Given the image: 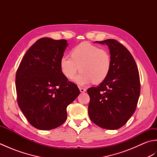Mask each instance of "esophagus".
Masks as SVG:
<instances>
[{"label":"esophagus","instance_id":"34e87169","mask_svg":"<svg viewBox=\"0 0 157 157\" xmlns=\"http://www.w3.org/2000/svg\"><path fill=\"white\" fill-rule=\"evenodd\" d=\"M79 90H80L81 92H85L86 91V89L84 88H82V87H79Z\"/></svg>","mask_w":157,"mask_h":157}]
</instances>
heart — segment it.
Here are the masks:
<instances>
[{
	"instance_id": "obj_1",
	"label": "heart",
	"mask_w": 157,
	"mask_h": 157,
	"mask_svg": "<svg viewBox=\"0 0 157 157\" xmlns=\"http://www.w3.org/2000/svg\"><path fill=\"white\" fill-rule=\"evenodd\" d=\"M70 56H63L60 67L63 74L69 79L80 70V73L73 79L79 85L101 83L111 71L112 59L109 51L89 42H83L75 46Z\"/></svg>"
}]
</instances>
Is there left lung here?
I'll return each mask as SVG.
<instances>
[{"mask_svg": "<svg viewBox=\"0 0 157 157\" xmlns=\"http://www.w3.org/2000/svg\"><path fill=\"white\" fill-rule=\"evenodd\" d=\"M95 42L106 44L112 59L109 74L97 87L88 89V114L102 128L117 129L136 111L140 93L138 69L131 53L114 39Z\"/></svg>", "mask_w": 157, "mask_h": 157, "instance_id": "obj_1", "label": "left lung"}]
</instances>
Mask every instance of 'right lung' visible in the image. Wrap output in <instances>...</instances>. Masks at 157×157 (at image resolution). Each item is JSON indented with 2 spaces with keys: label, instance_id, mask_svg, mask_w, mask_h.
Returning <instances> with one entry per match:
<instances>
[{
  "label": "right lung",
  "instance_id": "1",
  "mask_svg": "<svg viewBox=\"0 0 157 157\" xmlns=\"http://www.w3.org/2000/svg\"><path fill=\"white\" fill-rule=\"evenodd\" d=\"M66 40L42 38L26 52L15 76L17 102L30 124L41 130L61 125L67 107L79 94L60 67Z\"/></svg>",
  "mask_w": 157,
  "mask_h": 157
}]
</instances>
